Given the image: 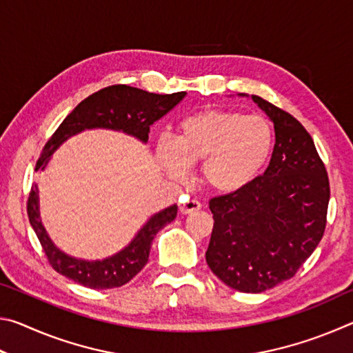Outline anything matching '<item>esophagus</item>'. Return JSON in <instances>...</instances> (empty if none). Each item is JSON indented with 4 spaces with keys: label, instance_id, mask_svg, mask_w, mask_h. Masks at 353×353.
I'll return each mask as SVG.
<instances>
[{
    "label": "esophagus",
    "instance_id": "1",
    "mask_svg": "<svg viewBox=\"0 0 353 353\" xmlns=\"http://www.w3.org/2000/svg\"><path fill=\"white\" fill-rule=\"evenodd\" d=\"M201 208V204L198 201H183L182 204H181V213L182 214H188V213H191V212H196V210H199Z\"/></svg>",
    "mask_w": 353,
    "mask_h": 353
}]
</instances>
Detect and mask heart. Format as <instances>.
<instances>
[{"mask_svg": "<svg viewBox=\"0 0 353 353\" xmlns=\"http://www.w3.org/2000/svg\"><path fill=\"white\" fill-rule=\"evenodd\" d=\"M274 132L263 117L232 110H204L183 118L172 139L157 143V155L171 177L183 179L201 163V181L218 194H234L252 183L271 157Z\"/></svg>", "mask_w": 353, "mask_h": 353, "instance_id": "heart-1", "label": "heart"}]
</instances>
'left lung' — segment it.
<instances>
[{
	"label": "left lung",
	"instance_id": "1",
	"mask_svg": "<svg viewBox=\"0 0 353 353\" xmlns=\"http://www.w3.org/2000/svg\"><path fill=\"white\" fill-rule=\"evenodd\" d=\"M250 98L274 124L276 145L263 176L210 201L214 223L205 260L221 282L255 294L291 279L318 248L330 185L305 128L263 98Z\"/></svg>",
	"mask_w": 353,
	"mask_h": 353
}]
</instances>
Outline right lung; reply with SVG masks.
I'll return each instance as SVG.
<instances>
[{"label":"right lung","mask_w":353,"mask_h":353,"mask_svg":"<svg viewBox=\"0 0 353 353\" xmlns=\"http://www.w3.org/2000/svg\"><path fill=\"white\" fill-rule=\"evenodd\" d=\"M185 92L171 94H155L129 85H112L90 94L63 119V123L51 137L35 165V171H45L59 148L71 137L90 129H107L134 137L143 145L148 143L149 128L163 118L166 113L185 98ZM29 223L37 235L51 266L62 276L74 280L92 290L118 288L132 280L149 259L154 236L160 229L171 223L177 214V205L172 204L151 214L135 236L117 254L103 260H85L63 252L45 229L40 218L39 187L34 185L28 199Z\"/></svg>","instance_id":"add662e5"}]
</instances>
